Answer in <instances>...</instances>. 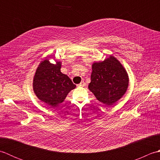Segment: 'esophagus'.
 Here are the masks:
<instances>
[{
    "label": "esophagus",
    "instance_id": "34e87169",
    "mask_svg": "<svg viewBox=\"0 0 160 160\" xmlns=\"http://www.w3.org/2000/svg\"><path fill=\"white\" fill-rule=\"evenodd\" d=\"M78 87H83L85 86V82H84V81H82V82H81L80 84H78Z\"/></svg>",
    "mask_w": 160,
    "mask_h": 160
}]
</instances>
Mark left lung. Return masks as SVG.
Wrapping results in <instances>:
<instances>
[{"label":"left lung","instance_id":"left-lung-1","mask_svg":"<svg viewBox=\"0 0 160 160\" xmlns=\"http://www.w3.org/2000/svg\"><path fill=\"white\" fill-rule=\"evenodd\" d=\"M128 82L125 68L113 56L92 64L89 89L100 102L107 106L116 102L125 94Z\"/></svg>","mask_w":160,"mask_h":160}]
</instances>
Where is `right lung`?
Returning <instances> with one entry per match:
<instances>
[{
  "instance_id": "obj_1",
  "label": "right lung",
  "mask_w": 160,
  "mask_h": 160,
  "mask_svg": "<svg viewBox=\"0 0 160 160\" xmlns=\"http://www.w3.org/2000/svg\"><path fill=\"white\" fill-rule=\"evenodd\" d=\"M55 61L56 64L51 63L48 58L41 61L33 80V89L37 98L52 107L62 103L68 93L76 87L70 78L60 71L62 62Z\"/></svg>"
}]
</instances>
